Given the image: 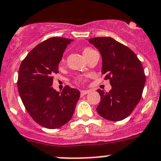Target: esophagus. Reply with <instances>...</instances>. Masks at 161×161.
<instances>
[{"mask_svg":"<svg viewBox=\"0 0 161 161\" xmlns=\"http://www.w3.org/2000/svg\"><path fill=\"white\" fill-rule=\"evenodd\" d=\"M90 92V91H85V90H83V91H81L80 93H81V96H84V95H86V94H88Z\"/></svg>","mask_w":161,"mask_h":161,"instance_id":"34e87169","label":"esophagus"}]
</instances>
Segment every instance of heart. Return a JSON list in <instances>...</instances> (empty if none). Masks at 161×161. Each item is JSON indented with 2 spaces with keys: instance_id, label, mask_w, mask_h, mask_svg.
<instances>
[{
  "instance_id": "obj_1",
  "label": "heart",
  "mask_w": 161,
  "mask_h": 161,
  "mask_svg": "<svg viewBox=\"0 0 161 161\" xmlns=\"http://www.w3.org/2000/svg\"><path fill=\"white\" fill-rule=\"evenodd\" d=\"M94 51H95V50H92L91 48H88V47H86V48H84L83 50H82V54H83L84 58H87L91 53H93ZM64 63V58H63L62 59V61H61V63ZM82 80H83V79L81 77H79V79H78V81H79V82H81V81Z\"/></svg>"
}]
</instances>
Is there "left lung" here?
<instances>
[{"label": "left lung", "mask_w": 161, "mask_h": 161, "mask_svg": "<svg viewBox=\"0 0 161 161\" xmlns=\"http://www.w3.org/2000/svg\"><path fill=\"white\" fill-rule=\"evenodd\" d=\"M102 57V74L109 79L111 89L98 91L101 100L98 115L111 121H120L132 112L141 98L145 84L142 63L127 46L112 37H94L88 40Z\"/></svg>", "instance_id": "1"}]
</instances>
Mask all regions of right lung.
Listing matches in <instances>:
<instances>
[{"label":"right lung","instance_id":"obj_1","mask_svg":"<svg viewBox=\"0 0 161 161\" xmlns=\"http://www.w3.org/2000/svg\"><path fill=\"white\" fill-rule=\"evenodd\" d=\"M73 40L51 37L34 47L22 61L17 87L25 108L33 119L42 127L55 129L70 120L80 97L77 89L65 86L58 92L52 86L53 75L67 45Z\"/></svg>","mask_w":161,"mask_h":161}]
</instances>
